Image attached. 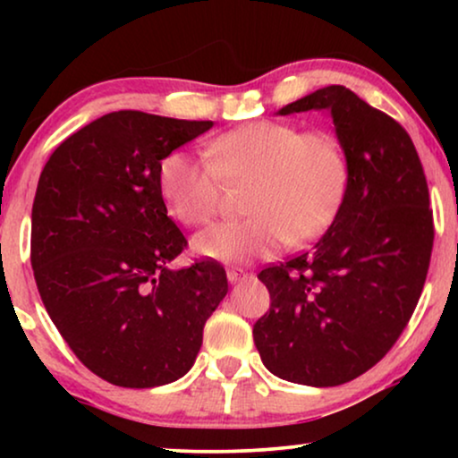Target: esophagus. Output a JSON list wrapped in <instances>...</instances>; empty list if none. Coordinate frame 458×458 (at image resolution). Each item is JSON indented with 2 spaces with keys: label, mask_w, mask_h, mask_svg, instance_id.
I'll list each match as a JSON object with an SVG mask.
<instances>
[{
  "label": "esophagus",
  "mask_w": 458,
  "mask_h": 458,
  "mask_svg": "<svg viewBox=\"0 0 458 458\" xmlns=\"http://www.w3.org/2000/svg\"><path fill=\"white\" fill-rule=\"evenodd\" d=\"M246 277H248V273L242 271V268H229L227 271L229 284H237V281H243Z\"/></svg>",
  "instance_id": "obj_1"
}]
</instances>
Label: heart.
<instances>
[{"label": "heart", "instance_id": "b5f03b06", "mask_svg": "<svg viewBox=\"0 0 458 458\" xmlns=\"http://www.w3.org/2000/svg\"><path fill=\"white\" fill-rule=\"evenodd\" d=\"M210 160L183 149L166 154L158 168L168 215L187 227L208 225L221 210L227 185H248V218L216 225L196 235L198 254L225 262L268 256L292 240L323 235L348 190V158L327 131L256 121L216 137Z\"/></svg>", "mask_w": 458, "mask_h": 458}]
</instances>
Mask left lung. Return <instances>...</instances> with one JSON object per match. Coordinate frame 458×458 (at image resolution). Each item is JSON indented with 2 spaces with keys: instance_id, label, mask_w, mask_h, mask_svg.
I'll use <instances>...</instances> for the list:
<instances>
[{
  "instance_id": "obj_1",
  "label": "left lung",
  "mask_w": 458,
  "mask_h": 458,
  "mask_svg": "<svg viewBox=\"0 0 458 458\" xmlns=\"http://www.w3.org/2000/svg\"><path fill=\"white\" fill-rule=\"evenodd\" d=\"M306 110L331 112L348 158L346 198L315 248L259 273L271 309L252 334L273 375L329 387L377 365L411 321L428 277L434 215L403 124L342 85L279 114Z\"/></svg>"
}]
</instances>
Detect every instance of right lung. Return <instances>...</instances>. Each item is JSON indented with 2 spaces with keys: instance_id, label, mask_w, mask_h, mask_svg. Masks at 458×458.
Listing matches in <instances>:
<instances>
[{
  "instance_id": "obj_1",
  "label": "right lung",
  "mask_w": 458,
  "mask_h": 458,
  "mask_svg": "<svg viewBox=\"0 0 458 458\" xmlns=\"http://www.w3.org/2000/svg\"><path fill=\"white\" fill-rule=\"evenodd\" d=\"M210 127L110 112L66 137L41 171L30 215L37 290L74 356L114 386L183 377L229 290L216 260L168 268L187 240L158 185L162 158Z\"/></svg>"
}]
</instances>
